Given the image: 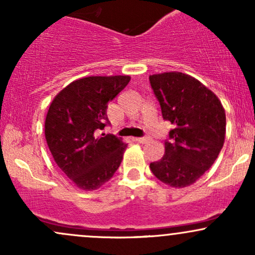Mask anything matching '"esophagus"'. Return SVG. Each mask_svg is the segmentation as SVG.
<instances>
[{
	"instance_id": "esophagus-1",
	"label": "esophagus",
	"mask_w": 255,
	"mask_h": 255,
	"mask_svg": "<svg viewBox=\"0 0 255 255\" xmlns=\"http://www.w3.org/2000/svg\"><path fill=\"white\" fill-rule=\"evenodd\" d=\"M135 141L139 142V144H146V142L150 141V137L144 136V137H135Z\"/></svg>"
}]
</instances>
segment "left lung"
Segmentation results:
<instances>
[{"mask_svg": "<svg viewBox=\"0 0 255 255\" xmlns=\"http://www.w3.org/2000/svg\"><path fill=\"white\" fill-rule=\"evenodd\" d=\"M163 119L172 125L162 159L150 164L158 180L175 188L197 182L217 159L225 139V110L217 96L180 72L150 75Z\"/></svg>", "mask_w": 255, "mask_h": 255, "instance_id": "1", "label": "left lung"}]
</instances>
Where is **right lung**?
<instances>
[{"mask_svg": "<svg viewBox=\"0 0 255 255\" xmlns=\"http://www.w3.org/2000/svg\"><path fill=\"white\" fill-rule=\"evenodd\" d=\"M129 75L87 77L73 81L52 99L44 125L46 144L58 168L78 188L96 191L114 176L127 144L113 134L97 136L109 120V102Z\"/></svg>", "mask_w": 255, "mask_h": 255, "instance_id": "1", "label": "right lung"}]
</instances>
